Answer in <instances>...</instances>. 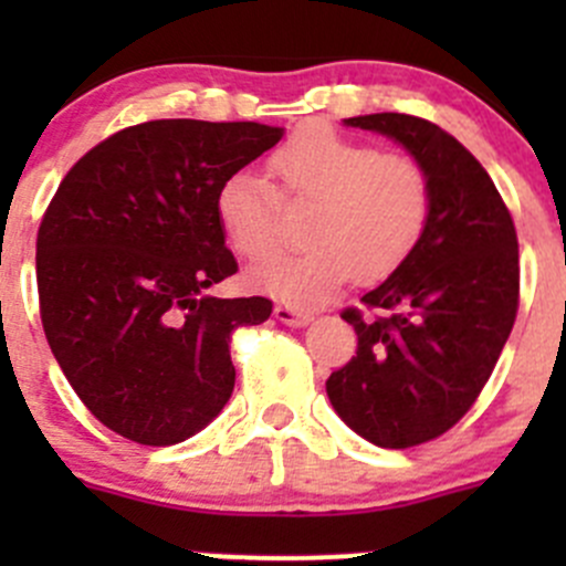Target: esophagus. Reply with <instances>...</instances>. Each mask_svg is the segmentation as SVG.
Here are the masks:
<instances>
[{"instance_id": "34e87169", "label": "esophagus", "mask_w": 566, "mask_h": 566, "mask_svg": "<svg viewBox=\"0 0 566 566\" xmlns=\"http://www.w3.org/2000/svg\"><path fill=\"white\" fill-rule=\"evenodd\" d=\"M273 315H276L279 323L295 325V328H298V325H306L312 319L310 310H301V306H293V304H279Z\"/></svg>"}]
</instances>
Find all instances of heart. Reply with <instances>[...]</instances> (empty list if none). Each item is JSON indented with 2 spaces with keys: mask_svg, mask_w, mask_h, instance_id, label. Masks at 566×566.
<instances>
[{
  "mask_svg": "<svg viewBox=\"0 0 566 566\" xmlns=\"http://www.w3.org/2000/svg\"><path fill=\"white\" fill-rule=\"evenodd\" d=\"M268 169L293 202H315L304 227L310 249L251 271L256 290L287 304H319L356 273L391 276L430 221V180L419 161L380 153L328 125H304L273 150ZM216 219L238 254L265 260L282 243L279 199L262 177L232 172L216 191Z\"/></svg>",
  "mask_w": 566,
  "mask_h": 566,
  "instance_id": "b5f03b06",
  "label": "heart"
}]
</instances>
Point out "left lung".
<instances>
[{
  "label": "left lung",
  "mask_w": 566,
  "mask_h": 566,
  "mask_svg": "<svg viewBox=\"0 0 566 566\" xmlns=\"http://www.w3.org/2000/svg\"><path fill=\"white\" fill-rule=\"evenodd\" d=\"M345 125L402 145L430 180V221L413 254L345 310L358 350L325 380L339 419L384 449L443 436L476 402L517 315V235L482 164L436 123L361 114Z\"/></svg>",
  "instance_id": "left-lung-1"
}]
</instances>
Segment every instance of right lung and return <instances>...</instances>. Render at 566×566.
Here are the masks:
<instances>
[{"mask_svg":"<svg viewBox=\"0 0 566 566\" xmlns=\"http://www.w3.org/2000/svg\"><path fill=\"white\" fill-rule=\"evenodd\" d=\"M282 136L153 119L95 145L56 188L38 230L40 319L67 384L117 436L172 447L235 389L232 331L273 304L208 295L238 271L216 191Z\"/></svg>","mask_w":566,"mask_h":566,"instance_id":"1","label":"right lung"}]
</instances>
